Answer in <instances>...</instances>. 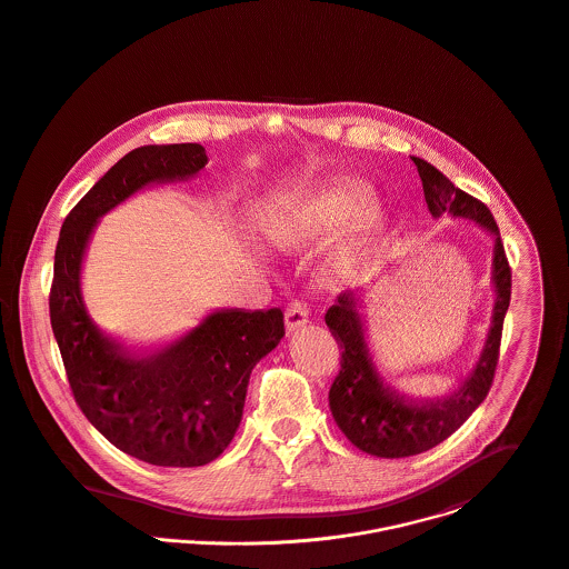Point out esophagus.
<instances>
[{
    "label": "esophagus",
    "mask_w": 569,
    "mask_h": 569,
    "mask_svg": "<svg viewBox=\"0 0 569 569\" xmlns=\"http://www.w3.org/2000/svg\"><path fill=\"white\" fill-rule=\"evenodd\" d=\"M310 321V310L306 303L301 301H295L288 306L286 310V332L292 335V332H299L301 328H306Z\"/></svg>",
    "instance_id": "obj_1"
}]
</instances>
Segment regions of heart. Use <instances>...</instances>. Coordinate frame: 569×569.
<instances>
[{
    "label": "heart",
    "mask_w": 569,
    "mask_h": 569,
    "mask_svg": "<svg viewBox=\"0 0 569 569\" xmlns=\"http://www.w3.org/2000/svg\"><path fill=\"white\" fill-rule=\"evenodd\" d=\"M349 227L345 261L360 263L378 252L396 232V216L369 182L330 178L283 204L266 224L268 239L283 250L306 248L341 228Z\"/></svg>",
    "instance_id": "obj_1"
}]
</instances>
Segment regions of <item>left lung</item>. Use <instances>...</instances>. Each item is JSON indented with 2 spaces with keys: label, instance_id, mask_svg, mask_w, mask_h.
<instances>
[{
  "label": "left lung",
  "instance_id": "left-lung-1",
  "mask_svg": "<svg viewBox=\"0 0 569 569\" xmlns=\"http://www.w3.org/2000/svg\"><path fill=\"white\" fill-rule=\"evenodd\" d=\"M418 167L425 200L433 218L449 216L483 228L492 237L490 283L495 290L492 317L479 358L453 391L438 400H413L400 393L380 371L365 323L362 290H345L326 315V323L342 349L341 371L330 389V409L345 438L362 453L398 459L425 453L455 433L483 402L497 358L503 319L510 306V266L499 228L490 211L422 158Z\"/></svg>",
  "mask_w": 569,
  "mask_h": 569
}]
</instances>
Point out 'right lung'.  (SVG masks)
I'll use <instances>...</instances> for the list:
<instances>
[{"instance_id":"obj_1","label":"right lung","mask_w":569,"mask_h":569,"mask_svg":"<svg viewBox=\"0 0 569 569\" xmlns=\"http://www.w3.org/2000/svg\"><path fill=\"white\" fill-rule=\"evenodd\" d=\"M198 142L144 144L122 156L66 218L50 290V323L72 393L116 449L153 466H204L239 429L252 367L283 339L281 310L209 312L180 339L133 351L108 337L83 299L92 234L116 207L207 167Z\"/></svg>"}]
</instances>
